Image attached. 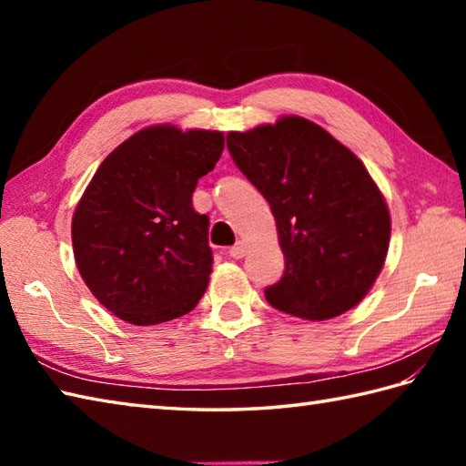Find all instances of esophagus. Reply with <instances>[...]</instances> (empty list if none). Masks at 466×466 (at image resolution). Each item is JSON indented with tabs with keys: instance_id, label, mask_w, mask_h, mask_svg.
Returning a JSON list of instances; mask_svg holds the SVG:
<instances>
[{
	"instance_id": "obj_1",
	"label": "esophagus",
	"mask_w": 466,
	"mask_h": 466,
	"mask_svg": "<svg viewBox=\"0 0 466 466\" xmlns=\"http://www.w3.org/2000/svg\"><path fill=\"white\" fill-rule=\"evenodd\" d=\"M228 254L232 256V258H236V260H240V258H244V254H246V244L244 242H236L230 250H228Z\"/></svg>"
}]
</instances>
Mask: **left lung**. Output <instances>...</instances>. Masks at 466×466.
<instances>
[{
  "mask_svg": "<svg viewBox=\"0 0 466 466\" xmlns=\"http://www.w3.org/2000/svg\"><path fill=\"white\" fill-rule=\"evenodd\" d=\"M226 144L279 228L286 268L266 300L304 320H329L359 304L390 240L389 208L364 164L300 116L230 132Z\"/></svg>",
  "mask_w": 466,
  "mask_h": 466,
  "instance_id": "8db88e82",
  "label": "left lung"
}]
</instances>
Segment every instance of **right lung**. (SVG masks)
I'll return each mask as SVG.
<instances>
[{
  "mask_svg": "<svg viewBox=\"0 0 466 466\" xmlns=\"http://www.w3.org/2000/svg\"><path fill=\"white\" fill-rule=\"evenodd\" d=\"M222 150V132L160 124L127 137L96 170L74 212V256L117 319L162 324L200 302L214 258L210 220L192 194Z\"/></svg>",
  "mask_w": 466,
  "mask_h": 466,
  "instance_id": "add662e5",
  "label": "right lung"
}]
</instances>
